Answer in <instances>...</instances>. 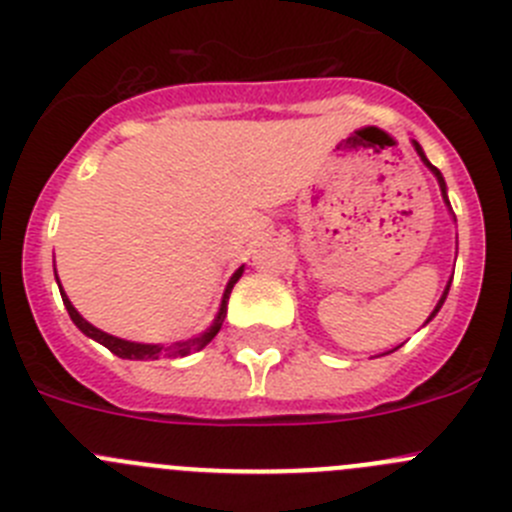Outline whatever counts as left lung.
<instances>
[{
  "label": "left lung",
  "instance_id": "obj_1",
  "mask_svg": "<svg viewBox=\"0 0 512 512\" xmlns=\"http://www.w3.org/2000/svg\"><path fill=\"white\" fill-rule=\"evenodd\" d=\"M412 143H414V148H417V154H419V159H422V161H424V164H427V166H429V169H432V174H434V176H437V181H439V189H442V197H444V202L450 204V199H447V184H444V179H442V174H439V169H437V166H432V164H429V159H427V156H424L422 146H419V143H417V141H412ZM447 293H450V283H447V288H444L442 298H439L437 308H434V310H432V315H429V318H427V323H429V321H432L434 315H437V313H439V308H442V303H444V298H447ZM394 351H396V348H394ZM389 353H391V351H389Z\"/></svg>",
  "mask_w": 512,
  "mask_h": 512
}]
</instances>
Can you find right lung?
Here are the masks:
<instances>
[{
	"mask_svg": "<svg viewBox=\"0 0 512 512\" xmlns=\"http://www.w3.org/2000/svg\"><path fill=\"white\" fill-rule=\"evenodd\" d=\"M240 275H242V267L234 272L232 280H229V285H227V290H224L222 308H219L212 328H209V331H204L199 338H189V341L171 343V346H161V343H133V341H123V338H116V336H108V333H103L100 328L90 326V323L85 321L83 315L73 308V303L68 300V295L62 293V288H60V295H62V303H65V308H68L70 318H73V323L85 333V336L93 338V341H98V343H103V346L108 348L111 353H116L118 358H131V361H156V358H176V356H189V353H194V351H202V348L207 346L214 336H217L219 328H222V323H224V315H227L229 293H232L234 283L240 280ZM55 278H57V272H55Z\"/></svg>",
	"mask_w": 512,
	"mask_h": 512,
	"instance_id": "add662e5",
	"label": "right lung"
}]
</instances>
